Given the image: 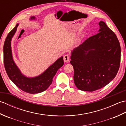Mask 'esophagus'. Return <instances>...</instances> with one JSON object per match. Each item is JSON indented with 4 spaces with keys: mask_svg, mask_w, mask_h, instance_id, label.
Segmentation results:
<instances>
[{
    "mask_svg": "<svg viewBox=\"0 0 126 126\" xmlns=\"http://www.w3.org/2000/svg\"><path fill=\"white\" fill-rule=\"evenodd\" d=\"M63 60L64 61V62L67 63L69 62V57L68 55H65L64 56V57H63Z\"/></svg>",
    "mask_w": 126,
    "mask_h": 126,
    "instance_id": "1",
    "label": "esophagus"
}]
</instances>
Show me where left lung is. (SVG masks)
<instances>
[{"instance_id": "1", "label": "left lung", "mask_w": 126, "mask_h": 126, "mask_svg": "<svg viewBox=\"0 0 126 126\" xmlns=\"http://www.w3.org/2000/svg\"><path fill=\"white\" fill-rule=\"evenodd\" d=\"M97 33L71 51L74 83L79 89L93 92L106 86L116 76L121 47L116 34L102 21Z\"/></svg>"}]
</instances>
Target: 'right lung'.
Returning <instances> with one entry per match:
<instances>
[{"label":"right lung","mask_w":126,"mask_h":126,"mask_svg":"<svg viewBox=\"0 0 126 126\" xmlns=\"http://www.w3.org/2000/svg\"><path fill=\"white\" fill-rule=\"evenodd\" d=\"M18 25V23L8 34L4 42L3 52L5 70L12 82L24 92L29 94L42 93L49 87L57 70L63 65V57L61 56L57 59L38 76L28 77L23 74L13 60L11 47L12 39L17 31Z\"/></svg>","instance_id":"obj_1"}]
</instances>
